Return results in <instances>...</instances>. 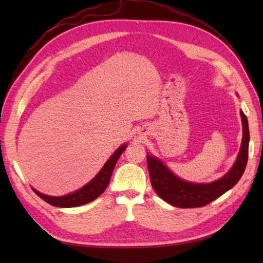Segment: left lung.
<instances>
[{"mask_svg": "<svg viewBox=\"0 0 263 263\" xmlns=\"http://www.w3.org/2000/svg\"><path fill=\"white\" fill-rule=\"evenodd\" d=\"M243 140L239 154L232 170L218 181L208 184H193L176 177L167 167L153 156L147 155L152 185L159 197L177 208H198L210 203L231 190L242 177L248 164L250 132L248 117L241 111Z\"/></svg>", "mask_w": 263, "mask_h": 263, "instance_id": "1", "label": "left lung"}]
</instances>
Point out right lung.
<instances>
[{"label":"right lung","instance_id":"add662e5","mask_svg":"<svg viewBox=\"0 0 263 263\" xmlns=\"http://www.w3.org/2000/svg\"><path fill=\"white\" fill-rule=\"evenodd\" d=\"M126 144H123L122 147L117 149L116 152L111 155V157L106 161V164L104 165L102 171L96 175V177H95L92 181L89 182L86 186L81 187L80 190H78V191L73 193L64 195V197H49V195L43 194L32 189L33 192H35L39 198L46 201L47 203L55 206H61V208H71V206H78L90 202V201L98 198L99 195L105 191V189L107 187L111 173H113L117 160H119L120 156L124 152Z\"/></svg>","mask_w":263,"mask_h":263}]
</instances>
